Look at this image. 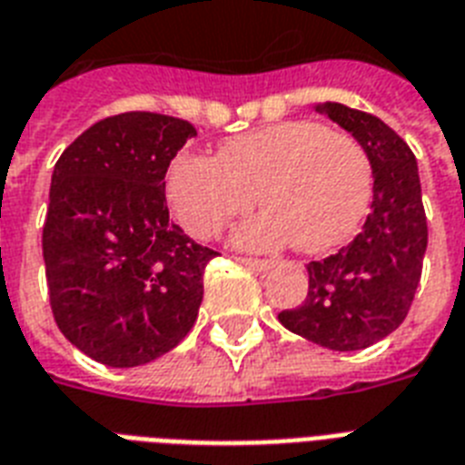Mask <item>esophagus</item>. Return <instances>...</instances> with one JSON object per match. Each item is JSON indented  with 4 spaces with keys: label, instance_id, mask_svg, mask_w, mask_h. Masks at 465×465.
Returning a JSON list of instances; mask_svg holds the SVG:
<instances>
[{
    "label": "esophagus",
    "instance_id": "esophagus-1",
    "mask_svg": "<svg viewBox=\"0 0 465 465\" xmlns=\"http://www.w3.org/2000/svg\"><path fill=\"white\" fill-rule=\"evenodd\" d=\"M236 261L243 262V265H248V268L255 270V272H268V270L272 268V262H270V261H261V258H243V255H239Z\"/></svg>",
    "mask_w": 465,
    "mask_h": 465
}]
</instances>
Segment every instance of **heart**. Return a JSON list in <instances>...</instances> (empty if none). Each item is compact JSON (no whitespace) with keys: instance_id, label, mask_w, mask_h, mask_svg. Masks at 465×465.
<instances>
[{"instance_id":"obj_1","label":"heart","mask_w":465,"mask_h":465,"mask_svg":"<svg viewBox=\"0 0 465 465\" xmlns=\"http://www.w3.org/2000/svg\"><path fill=\"white\" fill-rule=\"evenodd\" d=\"M265 214L236 232L246 248L297 243L323 253L345 243L371 200V163L352 134L313 120H287L224 142L217 156L181 152L166 171V200L178 224L212 239L232 219Z\"/></svg>"}]
</instances>
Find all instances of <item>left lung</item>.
Returning <instances> with one entry per match:
<instances>
[{
    "label": "left lung",
    "instance_id": "left-lung-1",
    "mask_svg": "<svg viewBox=\"0 0 465 465\" xmlns=\"http://www.w3.org/2000/svg\"><path fill=\"white\" fill-rule=\"evenodd\" d=\"M360 142L374 173V200L361 232L338 253L311 261L304 304L280 323L328 350L350 352L403 323L422 275L427 217L418 161L403 137L371 113L325 101L316 108Z\"/></svg>",
    "mask_w": 465,
    "mask_h": 465
}]
</instances>
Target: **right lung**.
<instances>
[{
	"label": "right lung",
	"mask_w": 465,
	"mask_h": 465,
	"mask_svg": "<svg viewBox=\"0 0 465 465\" xmlns=\"http://www.w3.org/2000/svg\"><path fill=\"white\" fill-rule=\"evenodd\" d=\"M195 134L188 120L120 113L54 163L43 224L50 306L62 335L105 367L154 361L195 323L219 253L168 222L163 181Z\"/></svg>",
	"instance_id": "obj_1"
}]
</instances>
